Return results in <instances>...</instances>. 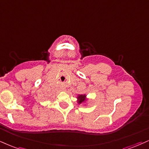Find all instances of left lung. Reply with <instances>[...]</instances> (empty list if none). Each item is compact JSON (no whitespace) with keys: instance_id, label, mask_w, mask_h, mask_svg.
Segmentation results:
<instances>
[{"instance_id":"1","label":"left lung","mask_w":149,"mask_h":149,"mask_svg":"<svg viewBox=\"0 0 149 149\" xmlns=\"http://www.w3.org/2000/svg\"><path fill=\"white\" fill-rule=\"evenodd\" d=\"M77 98H78V103L81 104L86 101V95H78Z\"/></svg>"}]
</instances>
